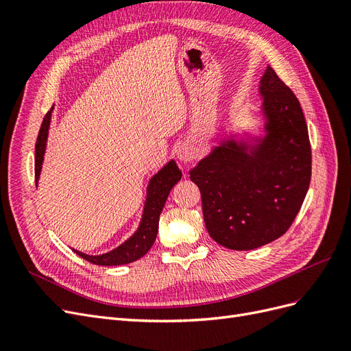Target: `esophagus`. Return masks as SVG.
<instances>
[{
  "mask_svg": "<svg viewBox=\"0 0 351 351\" xmlns=\"http://www.w3.org/2000/svg\"><path fill=\"white\" fill-rule=\"evenodd\" d=\"M199 155L197 152V147L193 143H184L180 146V149L177 152V158L180 159L182 162H190L196 159Z\"/></svg>",
  "mask_w": 351,
  "mask_h": 351,
  "instance_id": "34e87169",
  "label": "esophagus"
}]
</instances>
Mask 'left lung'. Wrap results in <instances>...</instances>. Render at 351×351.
<instances>
[{"mask_svg":"<svg viewBox=\"0 0 351 351\" xmlns=\"http://www.w3.org/2000/svg\"><path fill=\"white\" fill-rule=\"evenodd\" d=\"M259 95L262 134H230L190 171L209 236L232 250L281 237L311 184L312 151L299 99L269 66Z\"/></svg>","mask_w":351,"mask_h":351,"instance_id":"left-lung-1","label":"left lung"}]
</instances>
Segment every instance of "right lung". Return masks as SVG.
<instances>
[{
  "instance_id": "1",
  "label": "right lung",
  "mask_w": 351,
  "mask_h": 351,
  "mask_svg": "<svg viewBox=\"0 0 351 351\" xmlns=\"http://www.w3.org/2000/svg\"><path fill=\"white\" fill-rule=\"evenodd\" d=\"M52 107L44 121H42L40 130L35 145V180L38 183L42 164H44V155L47 149V141H48V132L51 124V115ZM182 180V171H180L174 159H171L168 164H165L159 171L151 177L149 184L146 189V200L143 205L142 219L141 224L133 234L121 243L119 247H115L107 253L102 254H86L73 249V252L79 254L80 258L86 259L93 265H101V267H117V265H125L132 263L151 250L152 244L158 234V224H159V215H161L162 208L165 205V200L171 192V189Z\"/></svg>"
}]
</instances>
